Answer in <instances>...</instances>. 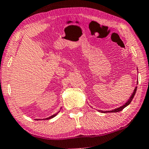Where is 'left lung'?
I'll use <instances>...</instances> for the list:
<instances>
[{
	"instance_id": "8db88e82",
	"label": "left lung",
	"mask_w": 149,
	"mask_h": 149,
	"mask_svg": "<svg viewBox=\"0 0 149 149\" xmlns=\"http://www.w3.org/2000/svg\"><path fill=\"white\" fill-rule=\"evenodd\" d=\"M136 88H137V87H136V88H134V92H133V93L132 94V95H131L130 98L129 100H128L127 102H126V103L124 105H123L122 107H119V108H117V109H113V110H112V111H100V110H99V111H100V112H102V113H109V112H111V113H116V112H119V111H122L123 109H124V108H125L126 107H127V106H128V105H129L131 103L132 100V99L134 98V95H135V93H136Z\"/></svg>"
}]
</instances>
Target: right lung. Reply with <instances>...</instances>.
I'll return each mask as SVG.
<instances>
[{
    "mask_svg": "<svg viewBox=\"0 0 149 149\" xmlns=\"http://www.w3.org/2000/svg\"><path fill=\"white\" fill-rule=\"evenodd\" d=\"M59 112H57V113H56V114H54V115H52V116H49V117H48V118H45V120H48V119H51V118H54V116H57V113H59ZM45 119H44V120H45Z\"/></svg>",
    "mask_w": 149,
    "mask_h": 149,
    "instance_id": "obj_1",
    "label": "right lung"
}]
</instances>
